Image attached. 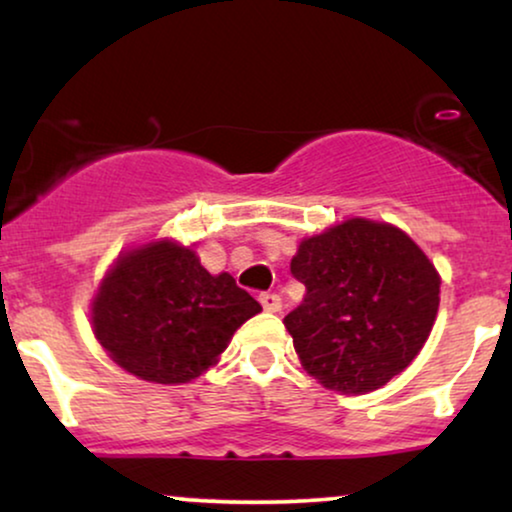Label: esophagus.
<instances>
[{
  "label": "esophagus",
  "instance_id": "obj_1",
  "mask_svg": "<svg viewBox=\"0 0 512 512\" xmlns=\"http://www.w3.org/2000/svg\"><path fill=\"white\" fill-rule=\"evenodd\" d=\"M258 300H261L265 312H279V310H282V298H279L277 293H261Z\"/></svg>",
  "mask_w": 512,
  "mask_h": 512
}]
</instances>
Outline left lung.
I'll return each mask as SVG.
<instances>
[{
  "label": "left lung",
  "instance_id": "left-lung-1",
  "mask_svg": "<svg viewBox=\"0 0 512 512\" xmlns=\"http://www.w3.org/2000/svg\"><path fill=\"white\" fill-rule=\"evenodd\" d=\"M291 272L307 291L284 326L303 368L326 389H380L429 340L440 275L391 223L354 216L305 237Z\"/></svg>",
  "mask_w": 512,
  "mask_h": 512
}]
</instances>
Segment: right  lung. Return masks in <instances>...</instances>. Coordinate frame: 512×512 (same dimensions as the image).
<instances>
[{"instance_id": "right-lung-1", "label": "right lung", "mask_w": 512, "mask_h": 512, "mask_svg": "<svg viewBox=\"0 0 512 512\" xmlns=\"http://www.w3.org/2000/svg\"><path fill=\"white\" fill-rule=\"evenodd\" d=\"M261 310L228 272L209 275L193 247L163 237L116 258L90 303V324L130 375L186 384L212 368Z\"/></svg>"}]
</instances>
